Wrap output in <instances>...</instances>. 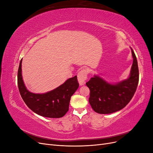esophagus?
I'll use <instances>...</instances> for the list:
<instances>
[{"mask_svg": "<svg viewBox=\"0 0 153 153\" xmlns=\"http://www.w3.org/2000/svg\"><path fill=\"white\" fill-rule=\"evenodd\" d=\"M87 74L88 71L86 69H83L79 73H78V80L80 85H84L85 82V80L87 78Z\"/></svg>", "mask_w": 153, "mask_h": 153, "instance_id": "esophagus-1", "label": "esophagus"}]
</instances>
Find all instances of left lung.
Listing matches in <instances>:
<instances>
[{
  "instance_id": "left-lung-1",
  "label": "left lung",
  "mask_w": 153,
  "mask_h": 153,
  "mask_svg": "<svg viewBox=\"0 0 153 153\" xmlns=\"http://www.w3.org/2000/svg\"><path fill=\"white\" fill-rule=\"evenodd\" d=\"M133 62L128 79L112 84L99 76H94L86 83L90 89L89 103L96 112L112 114L123 109L132 99L137 90L139 73L137 57L131 49Z\"/></svg>"
}]
</instances>
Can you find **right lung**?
Masks as SVG:
<instances>
[{
  "mask_svg": "<svg viewBox=\"0 0 153 153\" xmlns=\"http://www.w3.org/2000/svg\"><path fill=\"white\" fill-rule=\"evenodd\" d=\"M21 59L18 71V86L20 95L27 106L36 114L49 118L63 117L69 110L71 96L79 86L77 76L69 78L56 89L45 94L29 92L24 85L22 76Z\"/></svg>",
  "mask_w": 153,
  "mask_h": 153,
  "instance_id": "obj_1",
  "label": "right lung"
}]
</instances>
